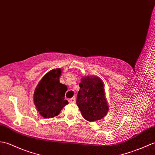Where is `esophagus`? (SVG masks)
<instances>
[{"instance_id": "1", "label": "esophagus", "mask_w": 155, "mask_h": 155, "mask_svg": "<svg viewBox=\"0 0 155 155\" xmlns=\"http://www.w3.org/2000/svg\"><path fill=\"white\" fill-rule=\"evenodd\" d=\"M69 102L71 103H75L76 102V98H72L69 100Z\"/></svg>"}]
</instances>
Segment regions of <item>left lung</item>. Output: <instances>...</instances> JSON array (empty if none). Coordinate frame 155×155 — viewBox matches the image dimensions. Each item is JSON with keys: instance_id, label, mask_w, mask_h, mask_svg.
<instances>
[{"instance_id": "obj_1", "label": "left lung", "mask_w": 155, "mask_h": 155, "mask_svg": "<svg viewBox=\"0 0 155 155\" xmlns=\"http://www.w3.org/2000/svg\"><path fill=\"white\" fill-rule=\"evenodd\" d=\"M77 104L85 120H101L109 110L106 98L104 82L98 77H84L79 84Z\"/></svg>"}]
</instances>
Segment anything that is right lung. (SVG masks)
<instances>
[{
  "mask_svg": "<svg viewBox=\"0 0 155 155\" xmlns=\"http://www.w3.org/2000/svg\"><path fill=\"white\" fill-rule=\"evenodd\" d=\"M61 74L59 68L50 71L41 78L35 89L34 104L39 114L44 118L58 116L63 107L69 104L67 100H64L67 87L60 83Z\"/></svg>",
  "mask_w": 155,
  "mask_h": 155,
  "instance_id": "add662e5",
  "label": "right lung"
}]
</instances>
